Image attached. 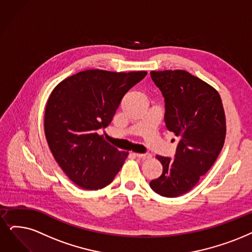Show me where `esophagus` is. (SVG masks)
Listing matches in <instances>:
<instances>
[{"label":"esophagus","mask_w":252,"mask_h":252,"mask_svg":"<svg viewBox=\"0 0 252 252\" xmlns=\"http://www.w3.org/2000/svg\"><path fill=\"white\" fill-rule=\"evenodd\" d=\"M134 156H136L137 158H140V159H149V158H151V154L150 153H144V154L134 153Z\"/></svg>","instance_id":"esophagus-1"}]
</instances>
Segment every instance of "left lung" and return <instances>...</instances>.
Instances as JSON below:
<instances>
[{
	"label": "left lung",
	"mask_w": 252,
	"mask_h": 252,
	"mask_svg": "<svg viewBox=\"0 0 252 252\" xmlns=\"http://www.w3.org/2000/svg\"><path fill=\"white\" fill-rule=\"evenodd\" d=\"M151 77L164 97L166 128L179 143L174 159L156 156L163 170L150 187L161 196L177 197L216 161L226 132L224 109L216 90L185 70L151 71Z\"/></svg>",
	"instance_id": "1"
}]
</instances>
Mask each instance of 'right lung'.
Instances as JSON below:
<instances>
[{"instance_id":"1","label":"right lung","mask_w":252,"mask_h":252,"mask_svg":"<svg viewBox=\"0 0 252 252\" xmlns=\"http://www.w3.org/2000/svg\"><path fill=\"white\" fill-rule=\"evenodd\" d=\"M146 71L85 70L60 83L45 108L48 147L68 178L84 189L113 182L128 156L105 142L98 131L112 122L121 100Z\"/></svg>"}]
</instances>
